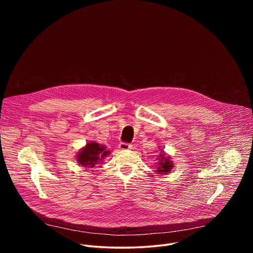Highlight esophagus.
Listing matches in <instances>:
<instances>
[{"mask_svg":"<svg viewBox=\"0 0 253 253\" xmlns=\"http://www.w3.org/2000/svg\"><path fill=\"white\" fill-rule=\"evenodd\" d=\"M132 148V145L130 144H126V143H120L119 144V149L120 150H129Z\"/></svg>","mask_w":253,"mask_h":253,"instance_id":"esophagus-1","label":"esophagus"}]
</instances>
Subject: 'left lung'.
Wrapping results in <instances>:
<instances>
[{"label":"left lung","mask_w":253,"mask_h":253,"mask_svg":"<svg viewBox=\"0 0 253 253\" xmlns=\"http://www.w3.org/2000/svg\"><path fill=\"white\" fill-rule=\"evenodd\" d=\"M160 154L157 158L158 160V163H157V169H156V172L158 174H167L169 173L172 169H173V162L171 161V158L170 156L166 155L165 152L161 149L160 150Z\"/></svg>","instance_id":"8db88e82"}]
</instances>
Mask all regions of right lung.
Returning a JSON list of instances; mask_svg holds the SVG:
<instances>
[{
	"mask_svg": "<svg viewBox=\"0 0 253 253\" xmlns=\"http://www.w3.org/2000/svg\"><path fill=\"white\" fill-rule=\"evenodd\" d=\"M110 154L109 150H106L105 145L92 141L87 143L86 145L78 152L76 160L78 164L86 168H94L96 165L103 163L105 157Z\"/></svg>",
	"mask_w": 253,
	"mask_h": 253,
	"instance_id": "obj_1",
	"label": "right lung"
}]
</instances>
